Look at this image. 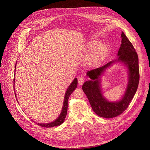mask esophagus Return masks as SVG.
Masks as SVG:
<instances>
[{
  "label": "esophagus",
  "instance_id": "34e87169",
  "mask_svg": "<svg viewBox=\"0 0 150 150\" xmlns=\"http://www.w3.org/2000/svg\"><path fill=\"white\" fill-rule=\"evenodd\" d=\"M78 83L79 85H83L84 83V79L83 78H79L78 80Z\"/></svg>",
  "mask_w": 150,
  "mask_h": 150
}]
</instances>
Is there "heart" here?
I'll list each match as a JSON object with an SVG mask.
<instances>
[{"mask_svg": "<svg viewBox=\"0 0 150 150\" xmlns=\"http://www.w3.org/2000/svg\"><path fill=\"white\" fill-rule=\"evenodd\" d=\"M84 50L89 54L86 58V64L92 67H96L102 64L110 52L109 45L97 39L91 40L86 43Z\"/></svg>", "mask_w": 150, "mask_h": 150, "instance_id": "1", "label": "heart"}]
</instances>
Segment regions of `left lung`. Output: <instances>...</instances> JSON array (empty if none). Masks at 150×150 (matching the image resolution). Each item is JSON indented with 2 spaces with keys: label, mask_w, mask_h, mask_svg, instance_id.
<instances>
[{
  "label": "left lung",
  "mask_w": 150,
  "mask_h": 150,
  "mask_svg": "<svg viewBox=\"0 0 150 150\" xmlns=\"http://www.w3.org/2000/svg\"><path fill=\"white\" fill-rule=\"evenodd\" d=\"M121 44L117 54V58L104 66L88 71L86 75L90 79L83 85L93 112L99 116L112 118L123 113L134 96L139 82V59L135 49L125 34L121 33ZM120 63L127 69L128 83L124 94L120 100L112 102L103 95L101 77L106 70L113 64Z\"/></svg>",
  "instance_id": "obj_1"
}]
</instances>
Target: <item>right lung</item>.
<instances>
[{"instance_id":"1","label":"right lung","mask_w":150,"mask_h":150,"mask_svg":"<svg viewBox=\"0 0 150 150\" xmlns=\"http://www.w3.org/2000/svg\"><path fill=\"white\" fill-rule=\"evenodd\" d=\"M17 62L16 63V66H15V70H14V72H16V64H17ZM14 84H15V75H14V92H15V96L16 98L17 101L18 103V101L17 99V96H16V93L15 92V87H14ZM77 84H78V80L77 78H74V81L71 83V84L69 86V87H67L66 92L65 93V95H64V101H63V107H62V112L59 114V116L55 119V121L49 122V123H37L35 122V123L43 127H46V128H49V127H56V126H58L60 125L61 124H62L64 121V119L66 118V116L67 115V106H68V99L69 98L72 94V93L75 91V88L77 87Z\"/></svg>"}]
</instances>
